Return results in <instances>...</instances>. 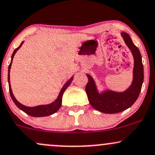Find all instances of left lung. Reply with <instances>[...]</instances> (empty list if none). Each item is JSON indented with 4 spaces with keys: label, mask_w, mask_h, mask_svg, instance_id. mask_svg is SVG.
I'll use <instances>...</instances> for the list:
<instances>
[{
    "label": "left lung",
    "mask_w": 155,
    "mask_h": 155,
    "mask_svg": "<svg viewBox=\"0 0 155 155\" xmlns=\"http://www.w3.org/2000/svg\"><path fill=\"white\" fill-rule=\"evenodd\" d=\"M120 35L134 58L133 80L129 87L124 92L107 89L100 92L94 79L87 74L88 83L85 89L89 103L93 108L103 113H120L131 107L137 100L143 81V67L140 51L133 43L128 34L122 31Z\"/></svg>",
    "instance_id": "1"
}]
</instances>
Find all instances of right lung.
Returning a JSON list of instances; mask_svg holds the SVG:
<instances>
[{
    "mask_svg": "<svg viewBox=\"0 0 155 155\" xmlns=\"http://www.w3.org/2000/svg\"><path fill=\"white\" fill-rule=\"evenodd\" d=\"M24 43V41L21 42V45L17 48L14 50V53H13L12 55V61H11L10 65L8 66V86H9V92H10V95L11 97H12V100L14 101L17 107L19 108L20 110H21L22 111H24V113H27L29 115L32 117H45V116H48V115H50L53 113H56V112L61 107V105H62V97H63V94L64 93L65 90L68 88V87L71 84V83L73 79H74V76H71V78L68 80L66 83L64 84V85L63 86L62 89H61L60 91L58 96L56 98V100H54L53 102L50 104H47V105H37V106H35V107H28V106H25L24 105H22L21 103H20L19 102L16 100V97H15L14 94H13L12 89V87H11V82H10V69L11 67H12V61H13V58H14V55L16 54L17 50L19 49L21 47V45Z\"/></svg>",
    "mask_w": 155,
    "mask_h": 155,
    "instance_id": "obj_1",
    "label": "right lung"
}]
</instances>
